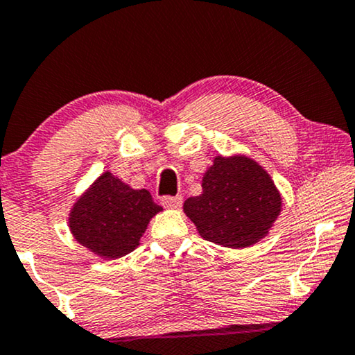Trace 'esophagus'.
<instances>
[{
  "instance_id": "1",
  "label": "esophagus",
  "mask_w": 355,
  "mask_h": 355,
  "mask_svg": "<svg viewBox=\"0 0 355 355\" xmlns=\"http://www.w3.org/2000/svg\"><path fill=\"white\" fill-rule=\"evenodd\" d=\"M162 205L165 206V208H180L182 206V196H164L162 200Z\"/></svg>"
}]
</instances>
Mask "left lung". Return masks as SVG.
Instances as JSON below:
<instances>
[{"label": "left lung", "instance_id": "1", "mask_svg": "<svg viewBox=\"0 0 355 355\" xmlns=\"http://www.w3.org/2000/svg\"><path fill=\"white\" fill-rule=\"evenodd\" d=\"M203 193L183 211L203 239L245 249L263 239L282 211V196L262 165L245 155L214 157L201 180Z\"/></svg>", "mask_w": 355, "mask_h": 355}]
</instances>
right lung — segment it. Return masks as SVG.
<instances>
[{
  "label": "right lung",
  "mask_w": 355,
  "mask_h": 355,
  "mask_svg": "<svg viewBox=\"0 0 355 355\" xmlns=\"http://www.w3.org/2000/svg\"><path fill=\"white\" fill-rule=\"evenodd\" d=\"M160 211L146 188L134 190L106 170L71 206L69 227L78 244L98 257L119 259L137 248Z\"/></svg>",
  "instance_id": "1"
}]
</instances>
